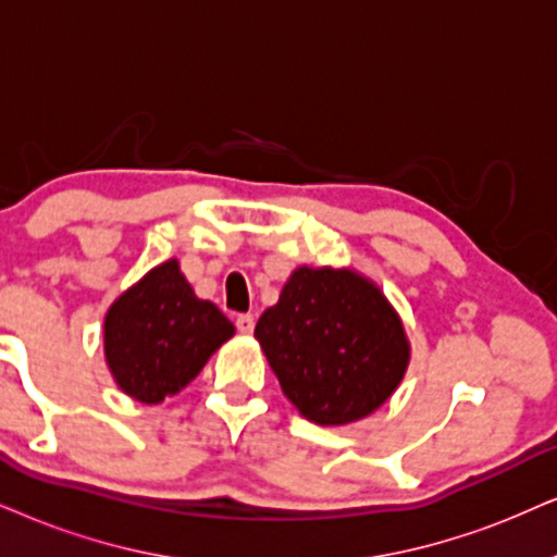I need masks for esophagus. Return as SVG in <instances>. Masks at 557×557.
I'll use <instances>...</instances> for the list:
<instances>
[{
    "label": "esophagus",
    "instance_id": "esophagus-1",
    "mask_svg": "<svg viewBox=\"0 0 557 557\" xmlns=\"http://www.w3.org/2000/svg\"><path fill=\"white\" fill-rule=\"evenodd\" d=\"M236 329L242 331V334H251V331H255V315L251 313H242L236 319Z\"/></svg>",
    "mask_w": 557,
    "mask_h": 557
}]
</instances>
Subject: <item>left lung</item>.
Returning a JSON list of instances; mask_svg holds the SVG:
<instances>
[{"instance_id": "obj_1", "label": "left lung", "mask_w": 557, "mask_h": 557, "mask_svg": "<svg viewBox=\"0 0 557 557\" xmlns=\"http://www.w3.org/2000/svg\"><path fill=\"white\" fill-rule=\"evenodd\" d=\"M255 339L300 417L344 426L377 411L411 360L404 321L357 270H293L280 300L259 315Z\"/></svg>"}]
</instances>
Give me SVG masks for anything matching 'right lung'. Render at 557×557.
I'll return each mask as SVG.
<instances>
[{"label": "right lung", "instance_id": "right-lung-1", "mask_svg": "<svg viewBox=\"0 0 557 557\" xmlns=\"http://www.w3.org/2000/svg\"><path fill=\"white\" fill-rule=\"evenodd\" d=\"M234 334L215 302L197 298L177 259H166L108 308L104 362L125 396L153 406L187 388Z\"/></svg>", "mask_w": 557, "mask_h": 557}]
</instances>
